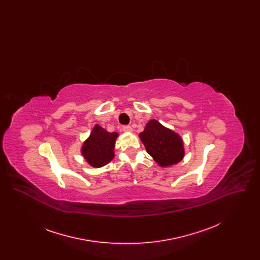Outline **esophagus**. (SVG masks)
<instances>
[{"mask_svg":"<svg viewBox=\"0 0 260 260\" xmlns=\"http://www.w3.org/2000/svg\"><path fill=\"white\" fill-rule=\"evenodd\" d=\"M123 131L125 133H132L133 132V127L131 125H124L123 126Z\"/></svg>","mask_w":260,"mask_h":260,"instance_id":"34e87169","label":"esophagus"}]
</instances>
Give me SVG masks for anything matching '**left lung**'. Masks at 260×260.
I'll use <instances>...</instances> for the list:
<instances>
[{
    "mask_svg": "<svg viewBox=\"0 0 260 260\" xmlns=\"http://www.w3.org/2000/svg\"><path fill=\"white\" fill-rule=\"evenodd\" d=\"M139 137L147 153L161 167L175 165L184 156L181 137L156 120L149 121Z\"/></svg>",
    "mask_w": 260,
    "mask_h": 260,
    "instance_id": "obj_1",
    "label": "left lung"
}]
</instances>
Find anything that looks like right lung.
Here are the masks:
<instances>
[{"instance_id": "1", "label": "right lung", "mask_w": 260, "mask_h": 260, "mask_svg": "<svg viewBox=\"0 0 260 260\" xmlns=\"http://www.w3.org/2000/svg\"><path fill=\"white\" fill-rule=\"evenodd\" d=\"M117 136V133H108L95 124L82 147V154L87 162L94 168H100L111 161Z\"/></svg>"}]
</instances>
